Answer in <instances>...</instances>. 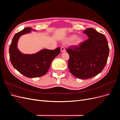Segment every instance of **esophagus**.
Wrapping results in <instances>:
<instances>
[{"label":"esophagus","mask_w":120,"mask_h":120,"mask_svg":"<svg viewBox=\"0 0 120 120\" xmlns=\"http://www.w3.org/2000/svg\"><path fill=\"white\" fill-rule=\"evenodd\" d=\"M60 50H61V52H66V49H65L64 48V47H61Z\"/></svg>","instance_id":"obj_1"}]
</instances>
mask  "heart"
Listing matches in <instances>:
<instances>
[{
	"mask_svg": "<svg viewBox=\"0 0 120 120\" xmlns=\"http://www.w3.org/2000/svg\"><path fill=\"white\" fill-rule=\"evenodd\" d=\"M74 41V44L76 45H80L82 42V40L81 37H77L76 35H71L69 36L66 39H64V43L65 44H68Z\"/></svg>",
	"mask_w": 120,
	"mask_h": 120,
	"instance_id": "obj_1",
	"label": "heart"
}]
</instances>
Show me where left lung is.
I'll return each mask as SVG.
<instances>
[{
	"label": "left lung",
	"instance_id": "8db88e82",
	"mask_svg": "<svg viewBox=\"0 0 120 120\" xmlns=\"http://www.w3.org/2000/svg\"><path fill=\"white\" fill-rule=\"evenodd\" d=\"M83 33L89 39L78 45L67 49L70 56L68 67L71 74L81 79H88L103 71L109 53V48L105 36L89 28Z\"/></svg>",
	"mask_w": 120,
	"mask_h": 120
}]
</instances>
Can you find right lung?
<instances>
[{"mask_svg": "<svg viewBox=\"0 0 120 120\" xmlns=\"http://www.w3.org/2000/svg\"><path fill=\"white\" fill-rule=\"evenodd\" d=\"M30 27H26L17 32L12 40L9 53L12 66L20 73L30 78L42 77L49 70L52 60L60 52V48L55 49H41L34 54H24L17 48V42L21 35L31 32Z\"/></svg>", "mask_w": 120, "mask_h": 120, "instance_id": "1", "label": "right lung"}]
</instances>
